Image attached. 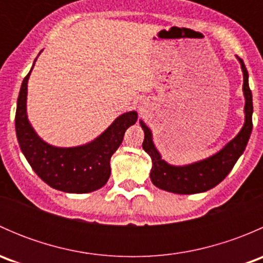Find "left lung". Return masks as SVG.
<instances>
[{
	"instance_id": "left-lung-1",
	"label": "left lung",
	"mask_w": 263,
	"mask_h": 263,
	"mask_svg": "<svg viewBox=\"0 0 263 263\" xmlns=\"http://www.w3.org/2000/svg\"><path fill=\"white\" fill-rule=\"evenodd\" d=\"M237 60L239 61L243 72V95L246 100L245 123L237 136L214 155L185 165L169 164L161 158V154L154 144L150 127H147L146 123L140 119V126L145 134L142 148L150 155L153 161L150 179L155 187L178 195L206 192L219 184L230 173L234 164L246 150L253 127L252 126L253 103H252V92L248 85V71L242 58L237 57Z\"/></svg>"
}]
</instances>
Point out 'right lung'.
Masks as SVG:
<instances>
[{"label":"right lung","instance_id":"obj_1","mask_svg":"<svg viewBox=\"0 0 263 263\" xmlns=\"http://www.w3.org/2000/svg\"><path fill=\"white\" fill-rule=\"evenodd\" d=\"M31 70L21 84L15 116L17 141L24 156L39 178L54 190L67 193L100 190L110 177V158L122 144L126 129L136 123L137 112L131 110L118 116L104 132L84 145L72 147L50 145L39 137L28 118L26 99Z\"/></svg>","mask_w":263,"mask_h":263}]
</instances>
